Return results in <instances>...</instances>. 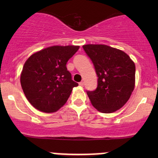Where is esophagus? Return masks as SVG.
<instances>
[{"instance_id":"1","label":"esophagus","mask_w":158,"mask_h":158,"mask_svg":"<svg viewBox=\"0 0 158 158\" xmlns=\"http://www.w3.org/2000/svg\"><path fill=\"white\" fill-rule=\"evenodd\" d=\"M79 84V85H80V86H83V85H84V82H80Z\"/></svg>"}]
</instances>
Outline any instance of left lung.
I'll return each mask as SVG.
<instances>
[{
    "label": "left lung",
    "instance_id": "obj_1",
    "mask_svg": "<svg viewBox=\"0 0 158 158\" xmlns=\"http://www.w3.org/2000/svg\"><path fill=\"white\" fill-rule=\"evenodd\" d=\"M92 60L98 85L87 91L92 106L102 113L120 109L130 98L135 82V65L125 52L107 45L82 46Z\"/></svg>",
    "mask_w": 158,
    "mask_h": 158
}]
</instances>
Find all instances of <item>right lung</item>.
<instances>
[{"instance_id": "obj_1", "label": "right lung", "mask_w": 158, "mask_h": 158, "mask_svg": "<svg viewBox=\"0 0 158 158\" xmlns=\"http://www.w3.org/2000/svg\"><path fill=\"white\" fill-rule=\"evenodd\" d=\"M79 49V46H53L28 58L20 75V83L35 109L55 112L67 102L73 87L79 84L72 79L66 63Z\"/></svg>"}]
</instances>
